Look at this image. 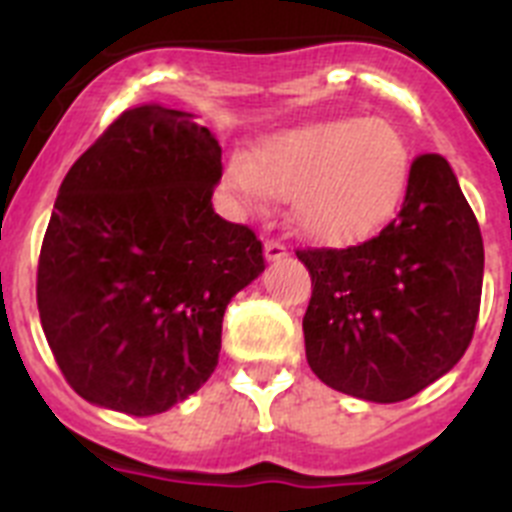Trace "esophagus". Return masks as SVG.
I'll return each mask as SVG.
<instances>
[{
	"label": "esophagus",
	"instance_id": "obj_1",
	"mask_svg": "<svg viewBox=\"0 0 512 512\" xmlns=\"http://www.w3.org/2000/svg\"><path fill=\"white\" fill-rule=\"evenodd\" d=\"M264 256H266V261L284 259V256H287V246H284V243H279V241H266L264 243Z\"/></svg>",
	"mask_w": 512,
	"mask_h": 512
}]
</instances>
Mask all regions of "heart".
Returning a JSON list of instances; mask_svg holds the SVG:
<instances>
[{"label":"heart","instance_id":"b5f03b06","mask_svg":"<svg viewBox=\"0 0 512 512\" xmlns=\"http://www.w3.org/2000/svg\"><path fill=\"white\" fill-rule=\"evenodd\" d=\"M230 189L251 210L292 200L295 225L315 241L351 243L377 233L408 192L410 156L384 120H328L271 135L253 161L233 156Z\"/></svg>","mask_w":512,"mask_h":512}]
</instances>
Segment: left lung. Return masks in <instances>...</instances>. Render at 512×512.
<instances>
[{
    "label": "left lung",
    "mask_w": 512,
    "mask_h": 512,
    "mask_svg": "<svg viewBox=\"0 0 512 512\" xmlns=\"http://www.w3.org/2000/svg\"><path fill=\"white\" fill-rule=\"evenodd\" d=\"M312 277L307 364L320 382L369 402H400L454 369L472 343L485 246L449 161L410 166L400 212L348 248H297Z\"/></svg>",
    "instance_id": "left-lung-1"
}]
</instances>
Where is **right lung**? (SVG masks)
Returning a JSON list of instances; mask_svg holds the SVG:
<instances>
[{
    "mask_svg": "<svg viewBox=\"0 0 512 512\" xmlns=\"http://www.w3.org/2000/svg\"><path fill=\"white\" fill-rule=\"evenodd\" d=\"M215 135L164 104L125 110L69 169L38 261V310L66 382L156 415L215 372L228 302L264 271L248 225L212 210Z\"/></svg>",
    "mask_w": 512,
    "mask_h": 512,
    "instance_id": "right-lung-1",
    "label": "right lung"
}]
</instances>
